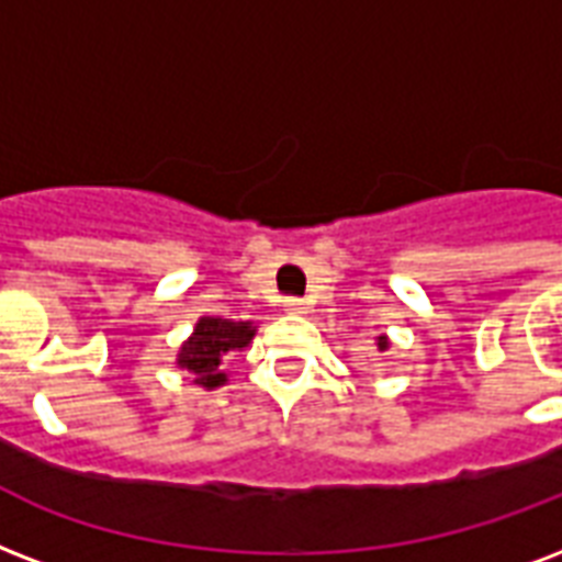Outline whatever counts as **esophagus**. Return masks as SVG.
I'll return each instance as SVG.
<instances>
[{"label": "esophagus", "mask_w": 562, "mask_h": 562, "mask_svg": "<svg viewBox=\"0 0 562 562\" xmlns=\"http://www.w3.org/2000/svg\"><path fill=\"white\" fill-rule=\"evenodd\" d=\"M306 310H310V303L300 297H289L282 300V312H289V315H306Z\"/></svg>", "instance_id": "1"}]
</instances>
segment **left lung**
Here are the masks:
<instances>
[{
	"mask_svg": "<svg viewBox=\"0 0 562 562\" xmlns=\"http://www.w3.org/2000/svg\"><path fill=\"white\" fill-rule=\"evenodd\" d=\"M374 345H376V353H385V350L392 348V341H389V336H385V333H376Z\"/></svg>",
	"mask_w": 562,
	"mask_h": 562,
	"instance_id": "left-lung-1",
	"label": "left lung"
}]
</instances>
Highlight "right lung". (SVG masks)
<instances>
[{"label": "right lung", "instance_id": "obj_1", "mask_svg": "<svg viewBox=\"0 0 562 562\" xmlns=\"http://www.w3.org/2000/svg\"><path fill=\"white\" fill-rule=\"evenodd\" d=\"M256 327L252 321L217 318L203 315L194 324V333L179 345L177 368H186L194 376V385L212 392L229 383L226 366L233 362L244 348H250Z\"/></svg>", "mask_w": 562, "mask_h": 562}]
</instances>
